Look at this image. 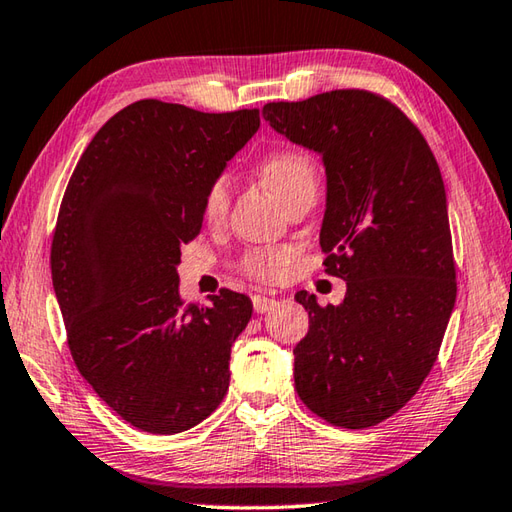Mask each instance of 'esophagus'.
I'll return each instance as SVG.
<instances>
[{
    "label": "esophagus",
    "mask_w": 512,
    "mask_h": 512,
    "mask_svg": "<svg viewBox=\"0 0 512 512\" xmlns=\"http://www.w3.org/2000/svg\"><path fill=\"white\" fill-rule=\"evenodd\" d=\"M273 306H275V297H268V295H255L253 297V308H255V313H259V315L268 313V310Z\"/></svg>",
    "instance_id": "34e87169"
}]
</instances>
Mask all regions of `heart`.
Listing matches in <instances>:
<instances>
[{
    "mask_svg": "<svg viewBox=\"0 0 512 512\" xmlns=\"http://www.w3.org/2000/svg\"><path fill=\"white\" fill-rule=\"evenodd\" d=\"M259 175L279 202L286 204L299 193L317 188V164L304 150H277L262 159ZM230 206V179L226 175L215 177L204 193L202 210L208 224L224 222ZM288 255L282 250H250L242 257L239 268L257 279H273L279 268L286 264Z\"/></svg>",
    "mask_w": 512,
    "mask_h": 512,
    "instance_id": "b5f03b06",
    "label": "heart"
}]
</instances>
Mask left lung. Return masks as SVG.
<instances>
[{
	"label": "left lung",
	"instance_id": "8db88e82",
	"mask_svg": "<svg viewBox=\"0 0 512 512\" xmlns=\"http://www.w3.org/2000/svg\"><path fill=\"white\" fill-rule=\"evenodd\" d=\"M270 128L322 155L319 246L342 277L339 306L299 290L308 335L293 350L302 402L333 426L395 415L433 368L457 282L444 179L410 119L368 90L266 104Z\"/></svg>",
	"mask_w": 512,
	"mask_h": 512
}]
</instances>
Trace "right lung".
Listing matches in <instances>:
<instances>
[{
	"mask_svg": "<svg viewBox=\"0 0 512 512\" xmlns=\"http://www.w3.org/2000/svg\"><path fill=\"white\" fill-rule=\"evenodd\" d=\"M259 128V110L199 113L142 99L84 150L59 208L50 270L79 373L130 426L175 435L222 404L230 346L253 304L219 290L179 297L182 244L204 193Z\"/></svg>",
	"mask_w": 512,
	"mask_h": 512,
	"instance_id": "obj_1",
	"label": "right lung"
}]
</instances>
